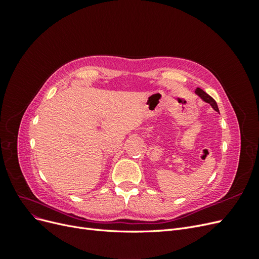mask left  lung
I'll return each mask as SVG.
<instances>
[{"instance_id": "8db88e82", "label": "left lung", "mask_w": 259, "mask_h": 259, "mask_svg": "<svg viewBox=\"0 0 259 259\" xmlns=\"http://www.w3.org/2000/svg\"><path fill=\"white\" fill-rule=\"evenodd\" d=\"M195 94H197L198 96H200L201 97V99H203L205 101V103H207V104H209L211 107H213V109L215 111H217V112H219V110H218V107H217V104H216V101L211 98L208 94H206L204 91L203 90H201V89H197L195 90Z\"/></svg>"}]
</instances>
